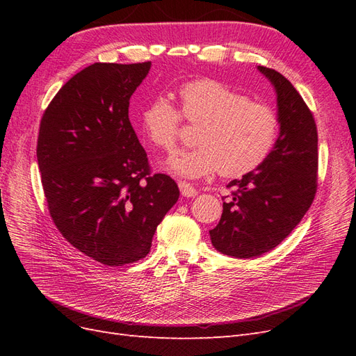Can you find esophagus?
Instances as JSON below:
<instances>
[{"instance_id":"obj_1","label":"esophagus","mask_w":356,"mask_h":356,"mask_svg":"<svg viewBox=\"0 0 356 356\" xmlns=\"http://www.w3.org/2000/svg\"><path fill=\"white\" fill-rule=\"evenodd\" d=\"M178 187L181 190V195L184 197H195L197 195V190L193 187L190 182H186V181H179L178 182Z\"/></svg>"}]
</instances>
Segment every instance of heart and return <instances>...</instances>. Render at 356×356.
Wrapping results in <instances>:
<instances>
[{"label":"heart","mask_w":356,"mask_h":356,"mask_svg":"<svg viewBox=\"0 0 356 356\" xmlns=\"http://www.w3.org/2000/svg\"><path fill=\"white\" fill-rule=\"evenodd\" d=\"M181 113L199 124L196 148L182 149L168 160L179 177L200 178L220 170L224 177H242L260 166L272 153L279 135V117L270 105L254 102L242 92L213 79H195L178 90ZM181 113L157 96L141 113V129L153 145L174 149Z\"/></svg>","instance_id":"1"}]
</instances>
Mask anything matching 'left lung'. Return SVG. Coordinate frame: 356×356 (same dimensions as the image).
Masks as SVG:
<instances>
[{"label": "left lung", "mask_w": 356, "mask_h": 356, "mask_svg": "<svg viewBox=\"0 0 356 356\" xmlns=\"http://www.w3.org/2000/svg\"><path fill=\"white\" fill-rule=\"evenodd\" d=\"M276 92L279 136L263 163L233 179L232 199L222 203L213 248L236 258L273 250L305 217L316 195L318 132L314 114L282 74L258 67Z\"/></svg>", "instance_id": "1"}]
</instances>
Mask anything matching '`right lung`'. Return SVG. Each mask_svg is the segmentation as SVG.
I'll list each match as a JSON object with an SVG mask.
<instances>
[{"label":"right lung","instance_id":"1","mask_svg":"<svg viewBox=\"0 0 356 356\" xmlns=\"http://www.w3.org/2000/svg\"><path fill=\"white\" fill-rule=\"evenodd\" d=\"M152 62L93 63L42 114L37 160L50 217L74 248L105 266L141 260L179 197L152 174L129 120V101Z\"/></svg>","mask_w":356,"mask_h":356}]
</instances>
